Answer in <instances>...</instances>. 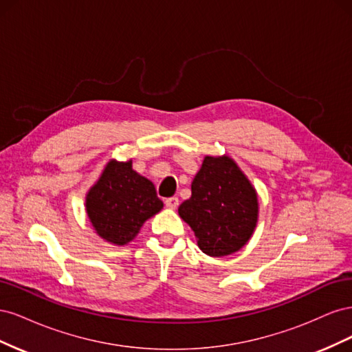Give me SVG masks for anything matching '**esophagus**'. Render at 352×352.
<instances>
[{
	"instance_id": "1",
	"label": "esophagus",
	"mask_w": 352,
	"mask_h": 352,
	"mask_svg": "<svg viewBox=\"0 0 352 352\" xmlns=\"http://www.w3.org/2000/svg\"><path fill=\"white\" fill-rule=\"evenodd\" d=\"M164 204H166V207H167V208H172V210H175V208L179 206V198H177V197H170V198H166Z\"/></svg>"
}]
</instances>
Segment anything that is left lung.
I'll return each instance as SVG.
<instances>
[{
  "label": "left lung",
  "mask_w": 352,
  "mask_h": 352,
  "mask_svg": "<svg viewBox=\"0 0 352 352\" xmlns=\"http://www.w3.org/2000/svg\"><path fill=\"white\" fill-rule=\"evenodd\" d=\"M190 190L177 211L194 230L199 250L210 257L239 251L258 220L257 192L239 166L228 155H207Z\"/></svg>",
  "instance_id": "8db88e82"
}]
</instances>
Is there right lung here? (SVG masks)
Segmentation results:
<instances>
[{
    "label": "right lung",
    "mask_w": 352,
    "mask_h": 352,
    "mask_svg": "<svg viewBox=\"0 0 352 352\" xmlns=\"http://www.w3.org/2000/svg\"><path fill=\"white\" fill-rule=\"evenodd\" d=\"M85 207L98 236L113 245H126L163 208V201L151 180L132 168V160H110L87 194Z\"/></svg>",
    "instance_id": "add662e5"
}]
</instances>
